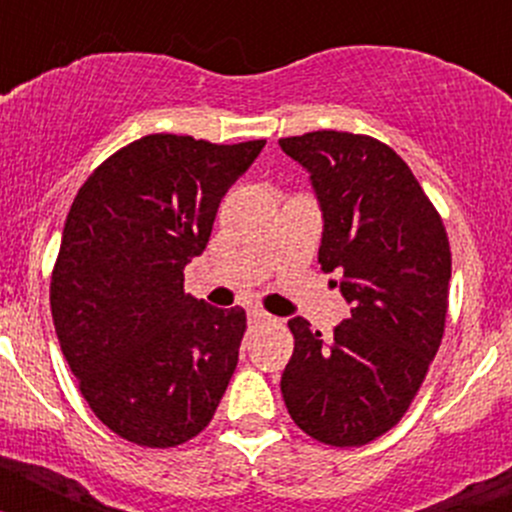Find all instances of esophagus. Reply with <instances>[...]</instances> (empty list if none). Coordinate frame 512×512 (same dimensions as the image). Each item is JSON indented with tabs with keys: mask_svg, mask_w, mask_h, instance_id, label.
<instances>
[{
	"mask_svg": "<svg viewBox=\"0 0 512 512\" xmlns=\"http://www.w3.org/2000/svg\"><path fill=\"white\" fill-rule=\"evenodd\" d=\"M248 320H251L253 325H274V323H277V318H274V315H269L266 310H259V307H253V310L248 312Z\"/></svg>",
	"mask_w": 512,
	"mask_h": 512,
	"instance_id": "esophagus-1",
	"label": "esophagus"
}]
</instances>
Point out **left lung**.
<instances>
[{
    "label": "left lung",
    "instance_id": "1",
    "mask_svg": "<svg viewBox=\"0 0 512 512\" xmlns=\"http://www.w3.org/2000/svg\"><path fill=\"white\" fill-rule=\"evenodd\" d=\"M279 146L310 171L325 220L318 261L354 305L330 341L307 320H289L295 354L282 374L284 405L315 441L364 446L408 413L441 346L449 235L410 166L382 140L315 130Z\"/></svg>",
    "mask_w": 512,
    "mask_h": 512
}]
</instances>
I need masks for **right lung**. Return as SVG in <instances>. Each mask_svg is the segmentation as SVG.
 <instances>
[{"instance_id": "add662e5", "label": "right lung", "mask_w": 512, "mask_h": 512, "mask_svg": "<svg viewBox=\"0 0 512 512\" xmlns=\"http://www.w3.org/2000/svg\"><path fill=\"white\" fill-rule=\"evenodd\" d=\"M266 140L156 133L104 158L81 184L51 274L61 351L92 413L146 449L200 436L238 366L246 310L184 292L230 184Z\"/></svg>"}]
</instances>
